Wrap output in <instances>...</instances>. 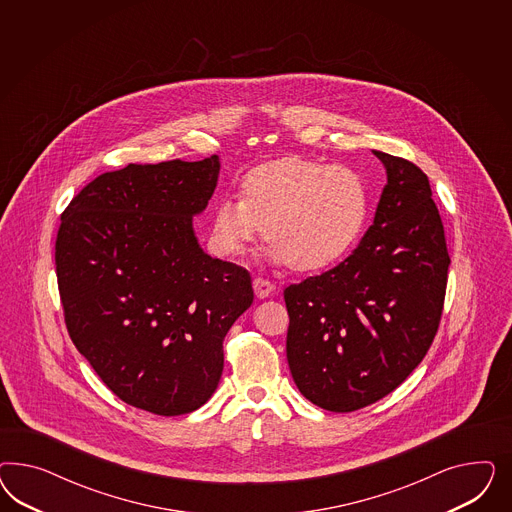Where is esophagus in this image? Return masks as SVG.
Returning a JSON list of instances; mask_svg holds the SVG:
<instances>
[{
  "instance_id": "1",
  "label": "esophagus",
  "mask_w": 512,
  "mask_h": 512,
  "mask_svg": "<svg viewBox=\"0 0 512 512\" xmlns=\"http://www.w3.org/2000/svg\"><path fill=\"white\" fill-rule=\"evenodd\" d=\"M274 289H276V285L272 281H268V279H253V291H255V295L259 296V298H268V296L274 293Z\"/></svg>"
}]
</instances>
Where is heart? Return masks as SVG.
Instances as JSON below:
<instances>
[{"instance_id":"heart-1","label":"heart","mask_w":512,"mask_h":512,"mask_svg":"<svg viewBox=\"0 0 512 512\" xmlns=\"http://www.w3.org/2000/svg\"><path fill=\"white\" fill-rule=\"evenodd\" d=\"M368 206V186L357 171L300 155L281 157L244 176L242 197L217 199L210 242L219 255H236L264 227L274 263L323 270L357 244Z\"/></svg>"}]
</instances>
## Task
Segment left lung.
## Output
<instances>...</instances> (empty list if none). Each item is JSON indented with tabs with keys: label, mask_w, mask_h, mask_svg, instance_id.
I'll return each mask as SVG.
<instances>
[{
	"label": "left lung",
	"mask_w": 512,
	"mask_h": 512,
	"mask_svg": "<svg viewBox=\"0 0 512 512\" xmlns=\"http://www.w3.org/2000/svg\"><path fill=\"white\" fill-rule=\"evenodd\" d=\"M387 186L358 248L321 276L289 285L287 360L296 387L334 413L385 398L434 341L450 257L428 176L373 150Z\"/></svg>",
	"instance_id": "8db88e82"
}]
</instances>
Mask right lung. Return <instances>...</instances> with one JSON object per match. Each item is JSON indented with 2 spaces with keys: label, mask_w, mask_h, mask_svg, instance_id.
<instances>
[{
  "label": "right lung",
  "mask_w": 512,
  "mask_h": 512,
  "mask_svg": "<svg viewBox=\"0 0 512 512\" xmlns=\"http://www.w3.org/2000/svg\"><path fill=\"white\" fill-rule=\"evenodd\" d=\"M217 176V155L131 163L84 187L58 229L71 340L122 402L154 415L210 400L223 340L253 302L248 270L206 255L193 231Z\"/></svg>",
  "instance_id": "add662e5"
}]
</instances>
